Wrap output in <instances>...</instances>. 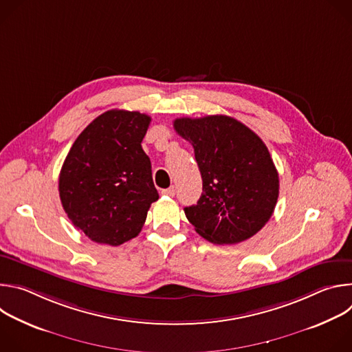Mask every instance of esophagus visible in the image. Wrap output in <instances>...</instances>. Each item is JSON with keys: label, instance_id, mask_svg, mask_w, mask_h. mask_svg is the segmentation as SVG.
Wrapping results in <instances>:
<instances>
[{"label": "esophagus", "instance_id": "34e87169", "mask_svg": "<svg viewBox=\"0 0 352 352\" xmlns=\"http://www.w3.org/2000/svg\"><path fill=\"white\" fill-rule=\"evenodd\" d=\"M162 193L166 195V196H171V197H173V196L175 195V188H174V186H170V188H167V189H163Z\"/></svg>", "mask_w": 352, "mask_h": 352}]
</instances>
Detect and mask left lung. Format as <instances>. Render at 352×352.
Returning <instances> with one entry per match:
<instances>
[{
	"instance_id": "left-lung-1",
	"label": "left lung",
	"mask_w": 352,
	"mask_h": 352,
	"mask_svg": "<svg viewBox=\"0 0 352 352\" xmlns=\"http://www.w3.org/2000/svg\"><path fill=\"white\" fill-rule=\"evenodd\" d=\"M175 132L195 150L204 192L185 208L195 231L219 245L242 242L261 231L278 197V173L263 140L227 116L177 118Z\"/></svg>"
}]
</instances>
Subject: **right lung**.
<instances>
[{"label":"right lung","instance_id":"add662e5","mask_svg":"<svg viewBox=\"0 0 352 352\" xmlns=\"http://www.w3.org/2000/svg\"><path fill=\"white\" fill-rule=\"evenodd\" d=\"M148 124L150 117L139 111H106L82 131L63 164V208L97 243L118 246L135 238L159 199L140 144Z\"/></svg>","mask_w":352,"mask_h":352}]
</instances>
